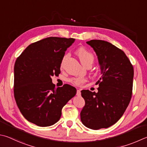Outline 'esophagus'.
I'll return each instance as SVG.
<instances>
[{
  "label": "esophagus",
  "mask_w": 147,
  "mask_h": 147,
  "mask_svg": "<svg viewBox=\"0 0 147 147\" xmlns=\"http://www.w3.org/2000/svg\"><path fill=\"white\" fill-rule=\"evenodd\" d=\"M76 95L77 96H81V91L80 90H77V92H76Z\"/></svg>",
  "instance_id": "34e87169"
}]
</instances>
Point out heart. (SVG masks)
Returning a JSON list of instances; mask_svg holds the SVG:
<instances>
[{
  "label": "heart",
  "mask_w": 147,
  "mask_h": 147,
  "mask_svg": "<svg viewBox=\"0 0 147 147\" xmlns=\"http://www.w3.org/2000/svg\"><path fill=\"white\" fill-rule=\"evenodd\" d=\"M76 53L79 57V59L81 61V62L85 65L89 64L91 65L92 62H94V55L84 47H78V49L76 50ZM67 57V55H65L64 57H63L62 62H61V66H63ZM69 82L71 83L73 85H76V86H80V85L84 84V83L86 82V79L83 76H76L69 78Z\"/></svg>",
  "instance_id": "b5f03b06"
}]
</instances>
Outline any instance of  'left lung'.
Returning <instances> with one entry per match:
<instances>
[{
  "label": "left lung",
  "mask_w": 147,
  "mask_h": 147,
  "mask_svg": "<svg viewBox=\"0 0 147 147\" xmlns=\"http://www.w3.org/2000/svg\"><path fill=\"white\" fill-rule=\"evenodd\" d=\"M98 56L101 76L96 82L98 92L82 90L85 105L81 121L89 129L98 130L112 126L121 118L131 100L134 68L129 58L108 42H87Z\"/></svg>",
  "instance_id": "1"
}]
</instances>
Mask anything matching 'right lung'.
Segmentation results:
<instances>
[{
    "label": "right lung",
    "instance_id": "obj_1",
    "mask_svg": "<svg viewBox=\"0 0 147 147\" xmlns=\"http://www.w3.org/2000/svg\"><path fill=\"white\" fill-rule=\"evenodd\" d=\"M74 38L48 37L31 44L21 53L14 67V96L28 121L39 127L54 125L62 109L76 94L70 85L55 88L51 76L60 73L61 62Z\"/></svg>",
    "mask_w": 147,
    "mask_h": 147
}]
</instances>
